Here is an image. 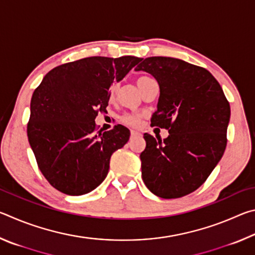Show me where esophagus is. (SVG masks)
<instances>
[{
	"label": "esophagus",
	"instance_id": "1",
	"mask_svg": "<svg viewBox=\"0 0 255 255\" xmlns=\"http://www.w3.org/2000/svg\"><path fill=\"white\" fill-rule=\"evenodd\" d=\"M130 136H131V138L138 137V136H140V132L139 131H136V130H131L130 131Z\"/></svg>",
	"mask_w": 255,
	"mask_h": 255
}]
</instances>
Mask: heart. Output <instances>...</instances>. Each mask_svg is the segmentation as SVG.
<instances>
[{"mask_svg": "<svg viewBox=\"0 0 255 255\" xmlns=\"http://www.w3.org/2000/svg\"><path fill=\"white\" fill-rule=\"evenodd\" d=\"M150 77L148 76H138L136 79V84L138 88H139V90H141L144 88V85L147 83V82H149ZM115 93H116V88L115 85H112L111 88L109 89V99L110 100H112L115 97ZM140 118H141V115L139 114H135V112H132V114H125L123 115L122 117H120V122H122L123 124L127 125V126H138L140 123Z\"/></svg>", "mask_w": 255, "mask_h": 255, "instance_id": "obj_1", "label": "heart"}]
</instances>
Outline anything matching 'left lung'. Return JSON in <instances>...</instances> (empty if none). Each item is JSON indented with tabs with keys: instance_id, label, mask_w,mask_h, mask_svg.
<instances>
[{
	"instance_id": "obj_1",
	"label": "left lung",
	"mask_w": 255,
	"mask_h": 255,
	"mask_svg": "<svg viewBox=\"0 0 255 255\" xmlns=\"http://www.w3.org/2000/svg\"><path fill=\"white\" fill-rule=\"evenodd\" d=\"M141 60L135 70L149 73L159 86L150 123L170 133L164 140L144 133L141 178L155 196L175 199L199 188L221 161L231 107L206 68L162 56Z\"/></svg>"
}]
</instances>
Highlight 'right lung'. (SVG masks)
<instances>
[{"mask_svg": "<svg viewBox=\"0 0 255 255\" xmlns=\"http://www.w3.org/2000/svg\"><path fill=\"white\" fill-rule=\"evenodd\" d=\"M139 60L135 56L79 59L53 68L34 90L29 144L41 173L58 191L85 195L106 179L111 155L127 143L130 131L122 125L96 131L94 120L107 111L110 85Z\"/></svg>", "mask_w": 255, "mask_h": 255, "instance_id": "1", "label": "right lung"}]
</instances>
